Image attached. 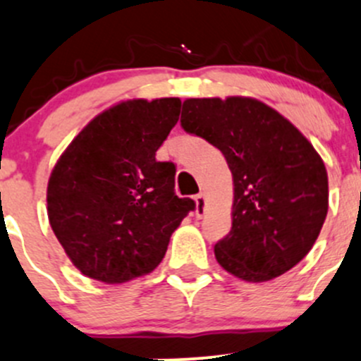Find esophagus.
<instances>
[{"label": "esophagus", "instance_id": "obj_1", "mask_svg": "<svg viewBox=\"0 0 361 361\" xmlns=\"http://www.w3.org/2000/svg\"><path fill=\"white\" fill-rule=\"evenodd\" d=\"M195 202H196V217H203L207 214V198L203 192L195 196Z\"/></svg>", "mask_w": 361, "mask_h": 361}]
</instances>
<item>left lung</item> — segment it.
Returning <instances> with one entry per match:
<instances>
[{
	"label": "left lung",
	"instance_id": "1",
	"mask_svg": "<svg viewBox=\"0 0 361 361\" xmlns=\"http://www.w3.org/2000/svg\"><path fill=\"white\" fill-rule=\"evenodd\" d=\"M182 128L221 149L233 173V226L217 262L245 281L287 273L313 248L329 210V177L310 140L257 99H188Z\"/></svg>",
	"mask_w": 361,
	"mask_h": 361
}]
</instances>
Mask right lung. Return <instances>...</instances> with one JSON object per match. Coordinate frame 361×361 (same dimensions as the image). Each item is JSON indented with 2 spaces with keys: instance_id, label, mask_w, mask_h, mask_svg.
Returning <instances> with one entry per match:
<instances>
[{
  "instance_id": "obj_1",
  "label": "right lung",
  "mask_w": 361,
  "mask_h": 361,
  "mask_svg": "<svg viewBox=\"0 0 361 361\" xmlns=\"http://www.w3.org/2000/svg\"><path fill=\"white\" fill-rule=\"evenodd\" d=\"M180 99H133L95 116L51 170L48 221L88 278L125 283L151 273L195 210L176 195V165L156 151L179 121Z\"/></svg>"
}]
</instances>
